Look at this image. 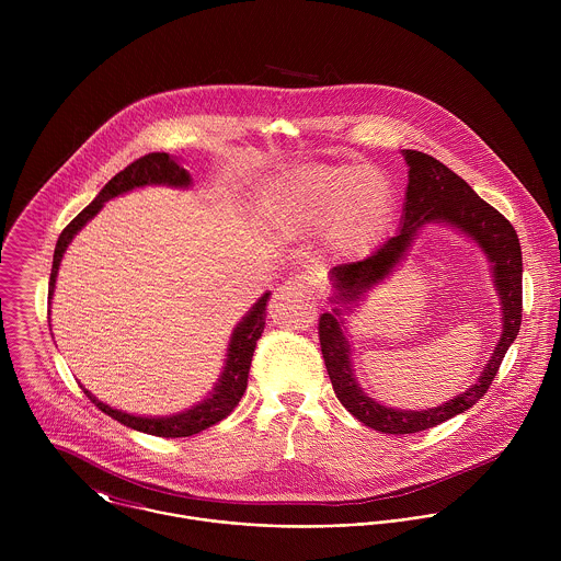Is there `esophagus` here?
Here are the masks:
<instances>
[{"label": "esophagus", "mask_w": 561, "mask_h": 561, "mask_svg": "<svg viewBox=\"0 0 561 561\" xmlns=\"http://www.w3.org/2000/svg\"><path fill=\"white\" fill-rule=\"evenodd\" d=\"M280 296H307V298H313L318 296V285L313 280V276L309 274H296V276H289L278 289H276Z\"/></svg>", "instance_id": "1"}]
</instances>
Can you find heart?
Instances as JSON below:
<instances>
[{"label":"heart","instance_id":"b5f03b06","mask_svg":"<svg viewBox=\"0 0 561 561\" xmlns=\"http://www.w3.org/2000/svg\"><path fill=\"white\" fill-rule=\"evenodd\" d=\"M263 222L298 238L325 226V248L336 256H360L382 238L391 194L371 168L296 165L276 174L259 196Z\"/></svg>","mask_w":561,"mask_h":561}]
</instances>
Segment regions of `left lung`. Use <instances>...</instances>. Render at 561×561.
<instances>
[{
  "label": "left lung",
  "mask_w": 561,
  "mask_h": 561,
  "mask_svg": "<svg viewBox=\"0 0 561 561\" xmlns=\"http://www.w3.org/2000/svg\"><path fill=\"white\" fill-rule=\"evenodd\" d=\"M401 153L408 163V187L400 231L371 256L330 270L334 287L330 302L334 307L320 318L321 354L334 396L360 423L382 434H414L478 403L492 385L507 347L514 343L523 318V252L514 227L494 207L481 201L473 187L445 163L421 151L405 149ZM425 224L454 226L481 245L491 261L504 330L479 382L465 394L427 411H400L369 399L359 389L351 369L344 316L353 312L357 302L394 271Z\"/></svg>",
  "instance_id": "8db88e82"
}]
</instances>
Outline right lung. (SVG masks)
I'll return each instance as SVG.
<instances>
[{"label":"right lung","instance_id":"obj_1","mask_svg":"<svg viewBox=\"0 0 561 561\" xmlns=\"http://www.w3.org/2000/svg\"><path fill=\"white\" fill-rule=\"evenodd\" d=\"M147 185H168V187L187 190L192 185V176L179 161L170 158L168 153H149V156L129 163L116 176H112L103 185V190L96 194V198L81 214H78V218H73L71 225L60 233L56 250H54V265H51V278H49V298H54L60 261H62L69 243L85 227V222H90L103 209V205L110 198H116L121 194H127L136 187H147ZM267 300H270V291L263 294L252 305V309L241 318L240 323L233 328L231 341H229V347H227V358H225L222 374H220L216 387L209 391V396L205 400L198 401L196 405L183 410V412L168 414V416H138V414H129V412H123L118 408H112V405L96 400L83 387L81 389L88 396V400L92 401L99 410H103L107 416L116 419L118 423H123L131 430L161 436V438L194 436V434L216 425L225 416H229L233 412V408L240 403L241 396L245 391V385H248L250 360H252L256 341L261 339V332L265 328Z\"/></svg>","mask_w":561,"mask_h":561}]
</instances>
